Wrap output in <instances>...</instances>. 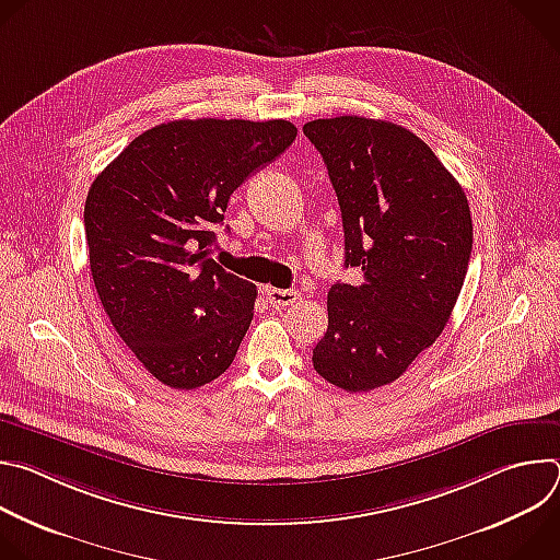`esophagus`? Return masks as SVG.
<instances>
[{"mask_svg":"<svg viewBox=\"0 0 560 560\" xmlns=\"http://www.w3.org/2000/svg\"><path fill=\"white\" fill-rule=\"evenodd\" d=\"M266 299L272 307H288L294 305L299 299V290H281V288H266Z\"/></svg>","mask_w":560,"mask_h":560,"instance_id":"34e87169","label":"esophagus"}]
</instances>
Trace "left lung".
I'll return each instance as SVG.
<instances>
[{"label":"left lung","instance_id":"obj_1","mask_svg":"<svg viewBox=\"0 0 560 560\" xmlns=\"http://www.w3.org/2000/svg\"><path fill=\"white\" fill-rule=\"evenodd\" d=\"M303 135L322 152L359 285L328 292V330L312 365L346 392L401 376L443 332L471 255V214L458 182L404 126L343 115Z\"/></svg>","mask_w":560,"mask_h":560}]
</instances>
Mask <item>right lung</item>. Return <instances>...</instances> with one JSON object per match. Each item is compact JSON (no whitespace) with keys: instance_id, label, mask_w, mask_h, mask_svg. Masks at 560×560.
I'll list each match as a JSON object with an SVG mask.
<instances>
[{"instance_id":"add662e5","label":"right lung","mask_w":560,"mask_h":560,"mask_svg":"<svg viewBox=\"0 0 560 560\" xmlns=\"http://www.w3.org/2000/svg\"><path fill=\"white\" fill-rule=\"evenodd\" d=\"M296 137L285 119H177L135 137L93 182L84 225L113 328L168 387L221 376L257 288L210 259L230 195Z\"/></svg>"}]
</instances>
